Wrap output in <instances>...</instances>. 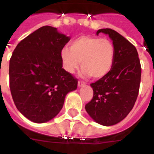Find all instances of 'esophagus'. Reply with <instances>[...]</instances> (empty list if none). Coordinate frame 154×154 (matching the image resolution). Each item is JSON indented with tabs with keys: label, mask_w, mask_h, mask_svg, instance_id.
<instances>
[{
	"label": "esophagus",
	"mask_w": 154,
	"mask_h": 154,
	"mask_svg": "<svg viewBox=\"0 0 154 154\" xmlns=\"http://www.w3.org/2000/svg\"><path fill=\"white\" fill-rule=\"evenodd\" d=\"M85 85V82H83V81H78V86L82 87Z\"/></svg>",
	"instance_id": "34e87169"
}]
</instances>
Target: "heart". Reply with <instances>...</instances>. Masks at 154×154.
<instances>
[{
  "label": "heart",
  "instance_id": "obj_1",
  "mask_svg": "<svg viewBox=\"0 0 154 154\" xmlns=\"http://www.w3.org/2000/svg\"><path fill=\"white\" fill-rule=\"evenodd\" d=\"M60 52L63 66L73 73L79 68L80 61L85 76L94 78L105 77L112 69L115 60V48L108 38L81 36Z\"/></svg>",
  "mask_w": 154,
  "mask_h": 154
}]
</instances>
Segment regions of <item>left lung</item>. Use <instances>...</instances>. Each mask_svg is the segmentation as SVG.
<instances>
[{
  "label": "left lung",
  "instance_id": "1",
  "mask_svg": "<svg viewBox=\"0 0 154 154\" xmlns=\"http://www.w3.org/2000/svg\"><path fill=\"white\" fill-rule=\"evenodd\" d=\"M108 34L115 48V60L106 76L90 84L94 97L85 105L89 115L99 124L109 126L120 122L131 111L138 96L141 67L134 45L111 29L97 32Z\"/></svg>",
  "mask_w": 154,
  "mask_h": 154
}]
</instances>
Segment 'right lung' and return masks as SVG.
I'll use <instances>...</instances> for the list:
<instances>
[{"label":"right lung","instance_id":"1","mask_svg":"<svg viewBox=\"0 0 154 154\" xmlns=\"http://www.w3.org/2000/svg\"><path fill=\"white\" fill-rule=\"evenodd\" d=\"M70 38L43 26L20 41L9 60V87L16 107L36 123L49 122L77 89V79L62 68L60 52Z\"/></svg>","mask_w":154,"mask_h":154}]
</instances>
